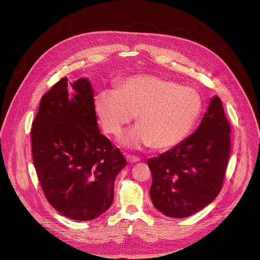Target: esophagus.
Here are the masks:
<instances>
[{
  "label": "esophagus",
  "instance_id": "34e87169",
  "mask_svg": "<svg viewBox=\"0 0 260 260\" xmlns=\"http://www.w3.org/2000/svg\"><path fill=\"white\" fill-rule=\"evenodd\" d=\"M126 159L129 163H136V162L140 161V158L137 156H134V155H126Z\"/></svg>",
  "mask_w": 260,
  "mask_h": 260
}]
</instances>
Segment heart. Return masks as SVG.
I'll use <instances>...</instances> for the list:
<instances>
[{"label": "heart", "instance_id": "obj_1", "mask_svg": "<svg viewBox=\"0 0 260 260\" xmlns=\"http://www.w3.org/2000/svg\"><path fill=\"white\" fill-rule=\"evenodd\" d=\"M94 103L102 128L114 136H119L137 114L139 125L122 140L132 148L178 145L202 111V99L195 89L153 75L124 78L119 81L118 90L99 92Z\"/></svg>", "mask_w": 260, "mask_h": 260}]
</instances>
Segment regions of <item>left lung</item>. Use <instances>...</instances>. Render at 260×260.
<instances>
[{"instance_id": "8db88e82", "label": "left lung", "mask_w": 260, "mask_h": 260, "mask_svg": "<svg viewBox=\"0 0 260 260\" xmlns=\"http://www.w3.org/2000/svg\"><path fill=\"white\" fill-rule=\"evenodd\" d=\"M230 132L222 102L215 96L193 134L148 159L150 197L157 210L168 217L184 218L217 197L230 156Z\"/></svg>"}]
</instances>
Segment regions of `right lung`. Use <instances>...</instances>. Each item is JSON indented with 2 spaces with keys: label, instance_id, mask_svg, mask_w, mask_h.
I'll use <instances>...</instances> for the list:
<instances>
[{
  "label": "right lung",
  "instance_id": "add662e5",
  "mask_svg": "<svg viewBox=\"0 0 260 260\" xmlns=\"http://www.w3.org/2000/svg\"><path fill=\"white\" fill-rule=\"evenodd\" d=\"M32 156L48 202L73 220L97 218L112 205L127 162L100 133L88 79L64 77L45 93L31 129Z\"/></svg>",
  "mask_w": 260,
  "mask_h": 260
}]
</instances>
